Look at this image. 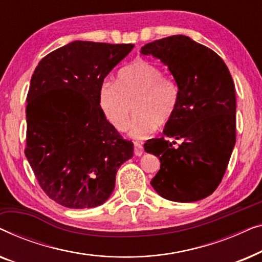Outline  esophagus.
I'll return each instance as SVG.
<instances>
[{
  "label": "esophagus",
  "mask_w": 262,
  "mask_h": 262,
  "mask_svg": "<svg viewBox=\"0 0 262 262\" xmlns=\"http://www.w3.org/2000/svg\"><path fill=\"white\" fill-rule=\"evenodd\" d=\"M134 144H135V155L136 156H141L143 151H144V149H143V145L138 142H135Z\"/></svg>",
  "instance_id": "esophagus-1"
}]
</instances>
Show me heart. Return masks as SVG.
I'll use <instances>...</instances> for the list:
<instances>
[{
  "mask_svg": "<svg viewBox=\"0 0 262 262\" xmlns=\"http://www.w3.org/2000/svg\"><path fill=\"white\" fill-rule=\"evenodd\" d=\"M100 106L117 130H126L136 110L130 135L144 139L174 116L179 102V87L173 78L151 62L138 59L123 68L118 82L105 81L99 91Z\"/></svg>",
  "mask_w": 262,
  "mask_h": 262,
  "instance_id": "1",
  "label": "heart"
}]
</instances>
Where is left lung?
I'll return each mask as SVG.
<instances>
[{"label":"left lung","instance_id":"8db88e82","mask_svg":"<svg viewBox=\"0 0 262 262\" xmlns=\"http://www.w3.org/2000/svg\"><path fill=\"white\" fill-rule=\"evenodd\" d=\"M168 67L179 87V102L164 137L144 150L161 167L150 184L171 202L192 203L212 194L227 170L236 142L235 84L224 60L186 35L162 38L141 49ZM177 140L181 144L174 146Z\"/></svg>","mask_w":262,"mask_h":262}]
</instances>
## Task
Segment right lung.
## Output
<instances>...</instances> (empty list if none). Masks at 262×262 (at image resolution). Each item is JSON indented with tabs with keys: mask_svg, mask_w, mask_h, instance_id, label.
Returning <instances> with one entry per match:
<instances>
[{
	"mask_svg": "<svg viewBox=\"0 0 262 262\" xmlns=\"http://www.w3.org/2000/svg\"><path fill=\"white\" fill-rule=\"evenodd\" d=\"M135 45L75 40L45 56L27 94L26 155L46 195L69 209L101 205L134 156L100 107L110 71Z\"/></svg>",
	"mask_w": 262,
	"mask_h": 262,
	"instance_id": "add662e5",
	"label": "right lung"
}]
</instances>
